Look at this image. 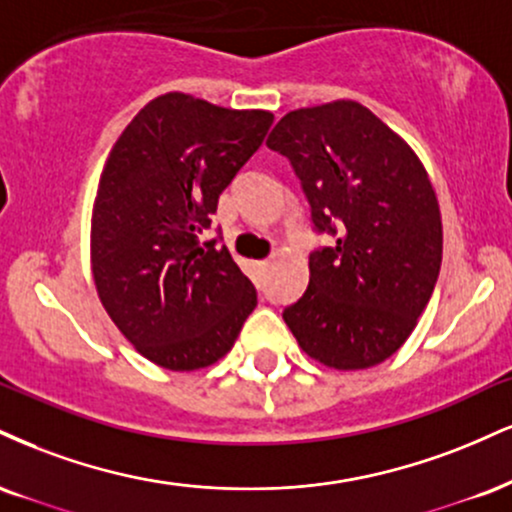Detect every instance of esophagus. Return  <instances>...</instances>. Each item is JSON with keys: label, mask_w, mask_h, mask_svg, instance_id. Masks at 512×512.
I'll return each instance as SVG.
<instances>
[{"label": "esophagus", "mask_w": 512, "mask_h": 512, "mask_svg": "<svg viewBox=\"0 0 512 512\" xmlns=\"http://www.w3.org/2000/svg\"><path fill=\"white\" fill-rule=\"evenodd\" d=\"M269 262H272V260H262V262H257V267H260V269H264V267H269Z\"/></svg>", "instance_id": "1"}]
</instances>
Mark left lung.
<instances>
[{
	"label": "left lung",
	"mask_w": 512,
	"mask_h": 512,
	"mask_svg": "<svg viewBox=\"0 0 512 512\" xmlns=\"http://www.w3.org/2000/svg\"><path fill=\"white\" fill-rule=\"evenodd\" d=\"M267 145L291 159L319 233L310 283L283 322L326 367L367 369L408 341L441 269L443 226L427 169L353 100L288 112Z\"/></svg>",
	"instance_id": "obj_1"
}]
</instances>
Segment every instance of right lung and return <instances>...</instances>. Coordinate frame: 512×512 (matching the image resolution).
<instances>
[{
    "label": "right lung",
    "instance_id": "right-lung-1",
    "mask_svg": "<svg viewBox=\"0 0 512 512\" xmlns=\"http://www.w3.org/2000/svg\"><path fill=\"white\" fill-rule=\"evenodd\" d=\"M272 121L264 109L166 92L109 152L92 205V279L121 334L159 367L214 365L255 310V286L229 248L200 233Z\"/></svg>",
    "mask_w": 512,
    "mask_h": 512
}]
</instances>
